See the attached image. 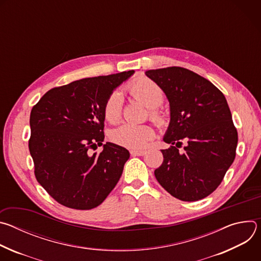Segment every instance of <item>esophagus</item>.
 Instances as JSON below:
<instances>
[{"label": "esophagus", "instance_id": "34e87169", "mask_svg": "<svg viewBox=\"0 0 261 261\" xmlns=\"http://www.w3.org/2000/svg\"><path fill=\"white\" fill-rule=\"evenodd\" d=\"M130 154L132 156H143L145 154V152L144 151H131Z\"/></svg>", "mask_w": 261, "mask_h": 261}]
</instances>
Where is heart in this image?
Masks as SVG:
<instances>
[{"label":"heart","mask_w":261,"mask_h":261,"mask_svg":"<svg viewBox=\"0 0 261 261\" xmlns=\"http://www.w3.org/2000/svg\"><path fill=\"white\" fill-rule=\"evenodd\" d=\"M129 91L134 98L150 108V118L158 126L167 125V117L157 108L164 100V92L159 85L147 77H140L129 86ZM122 109L121 92H111L103 104L104 119L110 124L118 123L122 117ZM154 135V129L148 125L124 124L110 133V140L131 150H139L152 140Z\"/></svg>","instance_id":"obj_1"}]
</instances>
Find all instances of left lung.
<instances>
[{
  "label": "left lung",
  "instance_id": "left-lung-1",
  "mask_svg": "<svg viewBox=\"0 0 261 261\" xmlns=\"http://www.w3.org/2000/svg\"><path fill=\"white\" fill-rule=\"evenodd\" d=\"M161 87L170 103V124L161 150L163 162L155 170L162 187L182 201L212 194L236 158L238 131L227 101L210 81L181 67L145 72ZM184 152H179L182 141Z\"/></svg>",
  "mask_w": 261,
  "mask_h": 261
}]
</instances>
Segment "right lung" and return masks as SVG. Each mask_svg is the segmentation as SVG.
I'll use <instances>...</instances> for the list:
<instances>
[{
  "mask_svg": "<svg viewBox=\"0 0 261 261\" xmlns=\"http://www.w3.org/2000/svg\"><path fill=\"white\" fill-rule=\"evenodd\" d=\"M134 73L84 79L46 92L30 116L29 150L36 179L60 204L92 210L118 184L129 152L104 139L103 104Z\"/></svg>",
  "mask_w": 261,
  "mask_h": 261,
  "instance_id": "add662e5",
  "label": "right lung"
}]
</instances>
